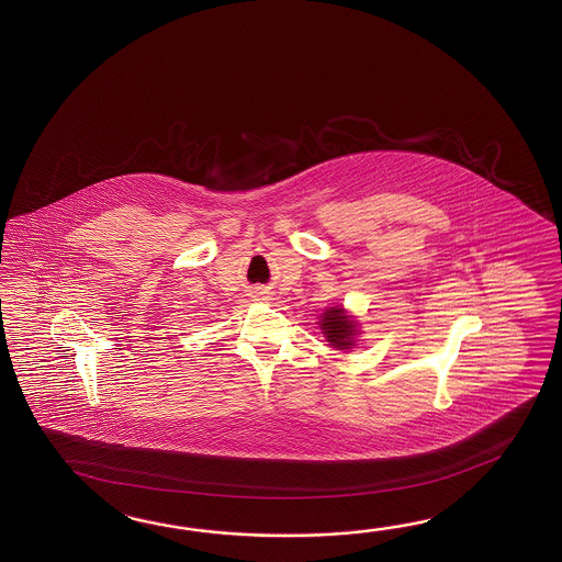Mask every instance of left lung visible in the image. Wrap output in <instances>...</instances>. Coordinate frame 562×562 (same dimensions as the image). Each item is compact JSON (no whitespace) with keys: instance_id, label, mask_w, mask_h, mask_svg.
<instances>
[{"instance_id":"8db88e82","label":"left lung","mask_w":562,"mask_h":562,"mask_svg":"<svg viewBox=\"0 0 562 562\" xmlns=\"http://www.w3.org/2000/svg\"><path fill=\"white\" fill-rule=\"evenodd\" d=\"M319 327L325 341L335 349L347 351L358 346V337L361 334L358 317L351 315L344 305H334L323 311L319 315Z\"/></svg>"}]
</instances>
